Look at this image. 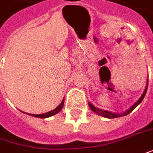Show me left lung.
<instances>
[{
  "label": "left lung",
  "mask_w": 153,
  "mask_h": 153,
  "mask_svg": "<svg viewBox=\"0 0 153 153\" xmlns=\"http://www.w3.org/2000/svg\"><path fill=\"white\" fill-rule=\"evenodd\" d=\"M146 90H147V86H146V88L145 89V91L143 92V94L141 96V98L138 100L137 102L134 104L131 107L130 109H129L128 111H126V112L124 113H122V114H116V113H112V112H110V111H103V110H100V109H99V108H96V107H94L92 104H90L89 102V106L90 108L91 109V111H94V113H96V114H98L100 116H104V117H106V118H116V117H120V116H126V115H128L129 113H131V112L133 111L134 109L136 108V107L138 105L140 104V103L142 102V100L144 99L145 97V95H146Z\"/></svg>",
  "instance_id": "8db88e82"
}]
</instances>
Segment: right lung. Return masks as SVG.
<instances>
[{
  "label": "right lung",
  "instance_id": "add662e5",
  "mask_svg": "<svg viewBox=\"0 0 153 153\" xmlns=\"http://www.w3.org/2000/svg\"><path fill=\"white\" fill-rule=\"evenodd\" d=\"M63 104H64V99H63V101L61 102V104L59 105V106L56 107L54 110H53V111H50L44 113V114H40V115H34V114H27V115L34 116V117H37V118H47V117H49V116H53L55 114L59 113V112L62 110V108L63 107Z\"/></svg>",
  "mask_w": 153,
  "mask_h": 153
}]
</instances>
